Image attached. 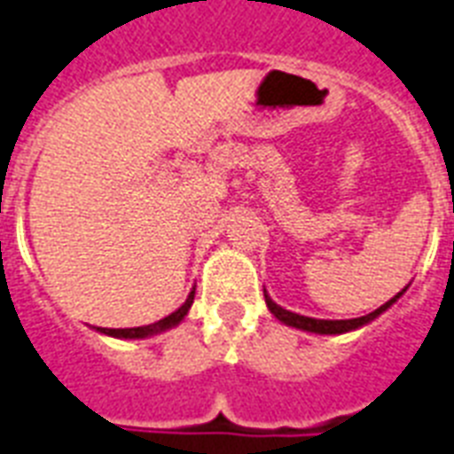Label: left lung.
<instances>
[{
	"instance_id": "left-lung-1",
	"label": "left lung",
	"mask_w": 454,
	"mask_h": 454,
	"mask_svg": "<svg viewBox=\"0 0 454 454\" xmlns=\"http://www.w3.org/2000/svg\"><path fill=\"white\" fill-rule=\"evenodd\" d=\"M406 288H402L395 298H389L387 303L380 305L378 310L368 312L364 317H354V320H317V317H305V315H298V312H291L286 308H281L271 301V295L267 294V288H264V301H267V308L271 310V315L277 317L278 322H284L288 327H295V330H303L310 332V334H347V332H354L358 327H365L368 322H372L375 317H380L382 312L387 310L389 305L397 301L399 295L404 294Z\"/></svg>"
}]
</instances>
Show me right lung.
I'll return each mask as SVG.
<instances>
[{"label":"right lung","mask_w":454,"mask_h":454,"mask_svg":"<svg viewBox=\"0 0 454 454\" xmlns=\"http://www.w3.org/2000/svg\"><path fill=\"white\" fill-rule=\"evenodd\" d=\"M192 303H194V288L190 291V295H187V301H184V303L180 305L176 312H170L168 317H163V320H159V322H153V325L132 327V330H107V327H98V332H100V334H107V337H115V339H146V337H153V334H160V332L173 330V327H177V325L184 320V315L190 312Z\"/></svg>","instance_id":"add662e5"}]
</instances>
